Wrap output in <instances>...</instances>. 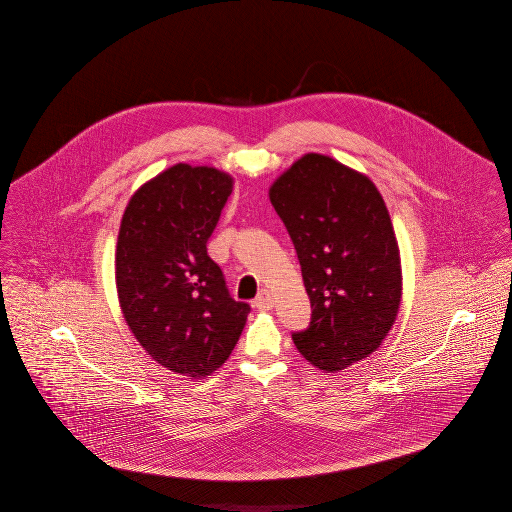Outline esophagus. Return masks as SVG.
<instances>
[{
    "mask_svg": "<svg viewBox=\"0 0 512 512\" xmlns=\"http://www.w3.org/2000/svg\"><path fill=\"white\" fill-rule=\"evenodd\" d=\"M253 305H255L259 311H270V309L274 307V297H272L267 290H263V292L255 297Z\"/></svg>",
    "mask_w": 512,
    "mask_h": 512,
    "instance_id": "1",
    "label": "esophagus"
}]
</instances>
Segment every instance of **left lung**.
Segmentation results:
<instances>
[{"label": "left lung", "mask_w": 512, "mask_h": 512, "mask_svg": "<svg viewBox=\"0 0 512 512\" xmlns=\"http://www.w3.org/2000/svg\"><path fill=\"white\" fill-rule=\"evenodd\" d=\"M292 238L311 322L293 332L297 351L340 372L380 347L401 301V261L390 213L365 174L307 153L270 188Z\"/></svg>", "instance_id": "1"}]
</instances>
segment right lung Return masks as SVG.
I'll return each instance as SVG.
<instances>
[{"label":"right lung","mask_w":512,"mask_h":512,"mask_svg":"<svg viewBox=\"0 0 512 512\" xmlns=\"http://www.w3.org/2000/svg\"><path fill=\"white\" fill-rule=\"evenodd\" d=\"M232 178L178 163L132 195L115 253L122 315L140 345L172 372L203 378L230 357L251 307L232 299L207 242Z\"/></svg>","instance_id":"right-lung-1"}]
</instances>
